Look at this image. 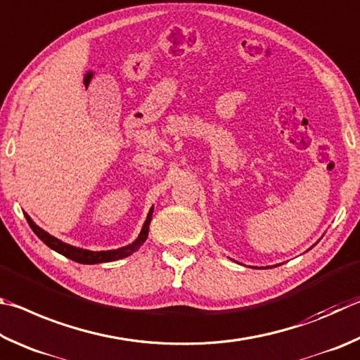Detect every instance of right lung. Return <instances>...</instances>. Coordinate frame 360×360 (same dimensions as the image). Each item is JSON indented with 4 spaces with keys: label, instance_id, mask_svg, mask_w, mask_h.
<instances>
[{
    "label": "right lung",
    "instance_id": "obj_1",
    "mask_svg": "<svg viewBox=\"0 0 360 360\" xmlns=\"http://www.w3.org/2000/svg\"><path fill=\"white\" fill-rule=\"evenodd\" d=\"M151 215H153V207H151L147 219H145V223L142 226V231L139 237L136 238L134 242L126 245V247L122 248H117V250H107V251H90V250H84V248H77V247H72V245L65 243L58 240V238L50 236L49 232H46L44 229H41L39 226H37L33 219H31L27 213H25V218H27V221L30 224V228L33 229L34 234L41 238V240L47 245L49 248H52L56 253H60L63 256L69 257V259H72L79 264H101V262H110V261H118V259H123V257H128L129 255L134 253L139 248L142 247L143 242L147 240L148 237V228H150V221H151Z\"/></svg>",
    "mask_w": 360,
    "mask_h": 360
}]
</instances>
